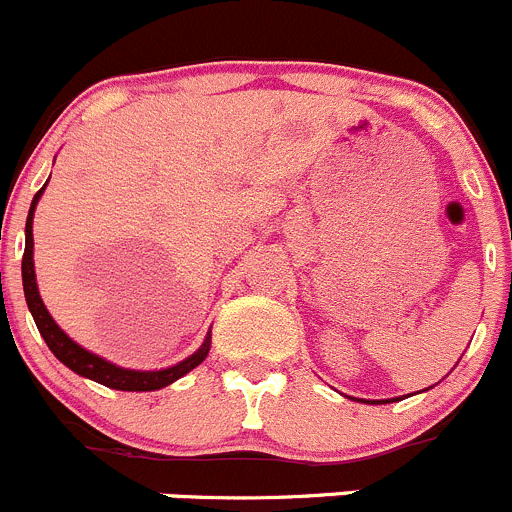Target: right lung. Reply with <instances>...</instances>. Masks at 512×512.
I'll return each mask as SVG.
<instances>
[{
  "label": "right lung",
  "mask_w": 512,
  "mask_h": 512,
  "mask_svg": "<svg viewBox=\"0 0 512 512\" xmlns=\"http://www.w3.org/2000/svg\"><path fill=\"white\" fill-rule=\"evenodd\" d=\"M44 186L34 194L32 209H29V216H27V229H24L27 244H24V258H22V283H24V298H27V306L29 311H32L39 333H42V338L47 341L49 351H52L64 366L72 368L74 373H79V376L84 378H91V381L101 383V386L106 388H114V391H159V388L169 386V383L179 381L181 376L194 371V368L209 356L211 336H206L204 346H201L199 351L191 353L186 361L176 363V366L161 368V371H131V368H121L116 366V363L104 361V358L96 356V353L86 351V348L79 346L77 341H72V338L57 326V321L49 316L47 306H44L42 296H39L37 276H34L32 221H34V209H37L39 196L44 194Z\"/></svg>",
  "instance_id": "add662e5"
}]
</instances>
